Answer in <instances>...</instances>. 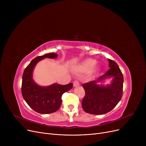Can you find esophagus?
<instances>
[{"label":"esophagus","instance_id":"esophagus-1","mask_svg":"<svg viewBox=\"0 0 146 146\" xmlns=\"http://www.w3.org/2000/svg\"><path fill=\"white\" fill-rule=\"evenodd\" d=\"M79 85H80V83H79V82L77 80H75L74 82H73V85L74 86H78Z\"/></svg>","mask_w":146,"mask_h":146}]
</instances>
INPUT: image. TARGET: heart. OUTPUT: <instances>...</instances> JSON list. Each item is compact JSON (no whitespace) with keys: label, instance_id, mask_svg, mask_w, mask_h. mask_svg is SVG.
I'll use <instances>...</instances> for the list:
<instances>
[{"label":"heart","instance_id":"b5f03b06","mask_svg":"<svg viewBox=\"0 0 146 146\" xmlns=\"http://www.w3.org/2000/svg\"><path fill=\"white\" fill-rule=\"evenodd\" d=\"M96 64V61L92 59L87 60L85 61H84L82 65V69L86 70V71H90V70L93 69L95 67ZM94 70V69H93Z\"/></svg>","mask_w":146,"mask_h":146}]
</instances>
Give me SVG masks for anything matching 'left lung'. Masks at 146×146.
Segmentation results:
<instances>
[{
    "label": "left lung",
    "instance_id": "8db88e82",
    "mask_svg": "<svg viewBox=\"0 0 146 146\" xmlns=\"http://www.w3.org/2000/svg\"><path fill=\"white\" fill-rule=\"evenodd\" d=\"M108 71L97 80L84 83L85 96L82 102V108L92 114H104L116 107L121 100L123 92V77L117 64L110 59ZM109 77H113L112 83L105 87L97 83Z\"/></svg>",
    "mask_w": 146,
    "mask_h": 146
}]
</instances>
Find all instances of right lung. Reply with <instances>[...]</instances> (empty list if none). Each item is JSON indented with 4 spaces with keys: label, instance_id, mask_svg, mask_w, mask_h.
Wrapping results in <instances>:
<instances>
[{
    "label": "right lung",
    "instance_id": "obj_1",
    "mask_svg": "<svg viewBox=\"0 0 146 146\" xmlns=\"http://www.w3.org/2000/svg\"><path fill=\"white\" fill-rule=\"evenodd\" d=\"M58 55L49 53L38 56L32 60L24 70L23 75L21 91L27 104L34 111L41 114H50L56 111L62 102L61 96L65 92L72 88V83L61 85L54 83L48 86H40L33 80L35 66L45 58H55Z\"/></svg>",
    "mask_w": 146,
    "mask_h": 146
}]
</instances>
